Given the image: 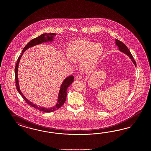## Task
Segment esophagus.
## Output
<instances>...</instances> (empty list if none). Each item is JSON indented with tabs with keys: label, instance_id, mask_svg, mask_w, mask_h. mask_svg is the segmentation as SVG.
I'll return each instance as SVG.
<instances>
[{
	"label": "esophagus",
	"instance_id": "esophagus-1",
	"mask_svg": "<svg viewBox=\"0 0 151 151\" xmlns=\"http://www.w3.org/2000/svg\"><path fill=\"white\" fill-rule=\"evenodd\" d=\"M82 78V76L80 75H76V76H75V79H76V80H80V79H81Z\"/></svg>",
	"mask_w": 151,
	"mask_h": 151
}]
</instances>
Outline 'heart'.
Segmentation results:
<instances>
[{"label":"heart","mask_w":151,"mask_h":151,"mask_svg":"<svg viewBox=\"0 0 151 151\" xmlns=\"http://www.w3.org/2000/svg\"><path fill=\"white\" fill-rule=\"evenodd\" d=\"M104 52L100 44L93 41L78 39L72 42L68 49V61L70 63L82 60L81 69L86 73L95 69Z\"/></svg>","instance_id":"b5f03b06"}]
</instances>
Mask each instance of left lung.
Returning <instances> with one entry per match:
<instances>
[{"mask_svg":"<svg viewBox=\"0 0 151 151\" xmlns=\"http://www.w3.org/2000/svg\"><path fill=\"white\" fill-rule=\"evenodd\" d=\"M115 44L118 47L119 51L123 52L125 55L128 56L129 58V59L131 60V61H132L134 65V66L136 67V63L135 61V60L133 59L132 55L131 54L130 51L129 50L128 47L126 46V45L124 44L122 42L119 41L117 39H115Z\"/></svg>","mask_w":151,"mask_h":151,"instance_id":"left-lung-1","label":"left lung"}]
</instances>
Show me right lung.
<instances>
[{
	"instance_id": "obj_1",
	"label": "right lung",
	"mask_w": 151,
	"mask_h": 151,
	"mask_svg": "<svg viewBox=\"0 0 151 151\" xmlns=\"http://www.w3.org/2000/svg\"><path fill=\"white\" fill-rule=\"evenodd\" d=\"M56 35V34H55V33H45V34H41V35H40L39 37H37L36 38L32 40L31 41H29L27 44V45L24 47L22 54L19 57L17 62L16 66H15V83H16V86H17V89L19 93L20 94L21 96L23 97L24 100L25 101L27 102V103L29 105L37 109V110L43 111L45 112H53L55 110H58L60 107H61L64 105L66 99L67 89L69 87V86H70V85L72 84V83L73 81L74 78H73V76L71 75V76H69L68 77H67L66 78H65V80L63 81V82L60 86L59 94H58V101H57L56 104L53 107H51L50 108H49V107L47 108V107H42L40 106L37 105L36 104H33L32 102H30V101H29V100H27V99L23 95V93L22 92L20 89L19 84L18 76L19 64L20 60L23 55V53L27 50V49L32 47V46L39 45L40 44H42L44 42H53L54 41V39H55V37Z\"/></svg>"
}]
</instances>
